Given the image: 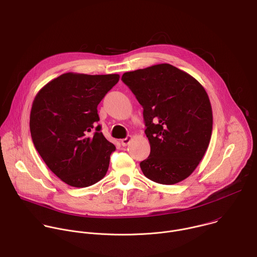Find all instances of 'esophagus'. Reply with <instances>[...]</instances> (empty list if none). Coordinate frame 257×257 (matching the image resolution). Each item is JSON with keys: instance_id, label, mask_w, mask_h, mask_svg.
<instances>
[{"instance_id": "esophagus-1", "label": "esophagus", "mask_w": 257, "mask_h": 257, "mask_svg": "<svg viewBox=\"0 0 257 257\" xmlns=\"http://www.w3.org/2000/svg\"><path fill=\"white\" fill-rule=\"evenodd\" d=\"M132 137L131 136H128V137H126V138H124V139H122L121 141H120V143H121V145L123 146V147H126L130 143H131V141H132Z\"/></svg>"}]
</instances>
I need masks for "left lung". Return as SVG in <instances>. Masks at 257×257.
<instances>
[{
	"instance_id": "1",
	"label": "left lung",
	"mask_w": 257,
	"mask_h": 257,
	"mask_svg": "<svg viewBox=\"0 0 257 257\" xmlns=\"http://www.w3.org/2000/svg\"><path fill=\"white\" fill-rule=\"evenodd\" d=\"M122 82L143 106L150 156L140 163L144 175L161 184L187 178L206 153L213 112L204 88L169 64L124 73Z\"/></svg>"
}]
</instances>
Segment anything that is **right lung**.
<instances>
[{
	"label": "right lung",
	"mask_w": 257,
	"mask_h": 257,
	"mask_svg": "<svg viewBox=\"0 0 257 257\" xmlns=\"http://www.w3.org/2000/svg\"><path fill=\"white\" fill-rule=\"evenodd\" d=\"M118 80L117 74L66 73L34 98L30 133L35 149L47 167L71 186L95 184L108 170L115 146L96 125L97 106Z\"/></svg>",
	"instance_id": "right-lung-1"
}]
</instances>
